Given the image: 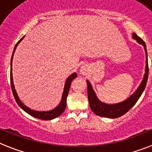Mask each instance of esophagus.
I'll use <instances>...</instances> for the list:
<instances>
[{
	"mask_svg": "<svg viewBox=\"0 0 152 152\" xmlns=\"http://www.w3.org/2000/svg\"><path fill=\"white\" fill-rule=\"evenodd\" d=\"M86 71H87V68H86V66H82L81 67H80V69H79L80 73L83 75H86Z\"/></svg>",
	"mask_w": 152,
	"mask_h": 152,
	"instance_id": "1",
	"label": "esophagus"
}]
</instances>
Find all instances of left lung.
Returning a JSON list of instances; mask_svg holds the SVG:
<instances>
[{"label":"left lung","instance_id":"1","mask_svg":"<svg viewBox=\"0 0 152 152\" xmlns=\"http://www.w3.org/2000/svg\"><path fill=\"white\" fill-rule=\"evenodd\" d=\"M132 39H135L139 44L142 45L144 47L145 51V74L142 80L137 89L132 95H131L125 101L117 104H106L101 102L97 97L90 82L86 80L87 86H88V99L90 107L96 115L107 117V118H117V117H121L125 114L127 111H129L135 105L145 88L148 77V56L145 43L136 33H132Z\"/></svg>","mask_w":152,"mask_h":152}]
</instances>
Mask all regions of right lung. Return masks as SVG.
Returning <instances> with one entry per match:
<instances>
[{"instance_id": "1", "label": "right lung", "mask_w": 152, "mask_h": 152, "mask_svg": "<svg viewBox=\"0 0 152 152\" xmlns=\"http://www.w3.org/2000/svg\"><path fill=\"white\" fill-rule=\"evenodd\" d=\"M24 37L25 36H23V38H22V39L16 44L14 49H13V54H12L11 61H10V84H11L12 91H13V96H14V98L15 100H16V103L18 104L19 106H20V107L24 110V111H26L27 113H28L29 115L32 116V117H35V118L40 119V120H53V119L56 118V117H59L61 113L64 111L65 108H66V98H67L68 92H69L71 82L73 81L75 78L77 77V73H72V74L69 75V77L66 79V82H65V84H64V91H63L61 101L59 103V104L57 105L55 108L52 109V110H47V111H38V110H32L31 108H29V107H28L27 106H26V105L22 102L21 100L20 99L18 95H17V92H16V89H15V86H14V84H13V73H12V62H13V55H14V52L16 49V47H17L19 44L21 42V41L24 39Z\"/></svg>"}]
</instances>
